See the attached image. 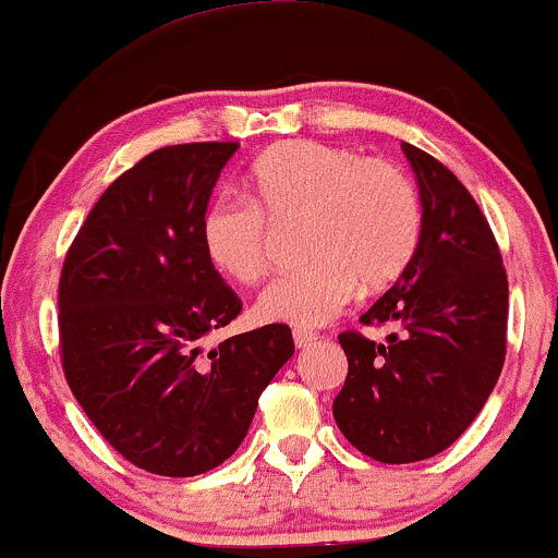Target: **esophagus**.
<instances>
[{
  "label": "esophagus",
  "instance_id": "esophagus-1",
  "mask_svg": "<svg viewBox=\"0 0 558 558\" xmlns=\"http://www.w3.org/2000/svg\"><path fill=\"white\" fill-rule=\"evenodd\" d=\"M293 343H296V349H310L312 343H317V332L296 328L293 330Z\"/></svg>",
  "mask_w": 558,
  "mask_h": 558
}]
</instances>
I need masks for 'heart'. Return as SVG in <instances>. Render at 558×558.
<instances>
[{
  "instance_id": "obj_1",
  "label": "heart",
  "mask_w": 558,
  "mask_h": 558,
  "mask_svg": "<svg viewBox=\"0 0 558 558\" xmlns=\"http://www.w3.org/2000/svg\"><path fill=\"white\" fill-rule=\"evenodd\" d=\"M252 198L217 196L202 215L207 259L235 283L270 270L272 227L306 217L304 270L259 293L262 323L319 328L360 293L393 283L414 259L422 204L414 183L386 159H364L319 141L275 144L248 170Z\"/></svg>"
}]
</instances>
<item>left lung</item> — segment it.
I'll use <instances>...</instances> for the list:
<instances>
[{
	"mask_svg": "<svg viewBox=\"0 0 558 558\" xmlns=\"http://www.w3.org/2000/svg\"><path fill=\"white\" fill-rule=\"evenodd\" d=\"M401 149L420 185V246L362 323L403 332L388 343L341 332L349 375L332 401L349 444L383 464L430 459L472 425L501 375L509 315L501 252L477 202L427 151Z\"/></svg>",
	"mask_w": 558,
	"mask_h": 558,
	"instance_id": "left-lung-1",
	"label": "left lung"
}]
</instances>
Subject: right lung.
I'll return each instance as SVG.
<instances>
[{
    "instance_id": "1",
    "label": "right lung",
    "mask_w": 558,
    "mask_h": 558,
    "mask_svg": "<svg viewBox=\"0 0 558 558\" xmlns=\"http://www.w3.org/2000/svg\"><path fill=\"white\" fill-rule=\"evenodd\" d=\"M235 149L207 141L146 155L94 204L62 267L68 386L114 451L155 475L226 462L293 356L288 325L202 345L241 312L202 246V215Z\"/></svg>"
}]
</instances>
